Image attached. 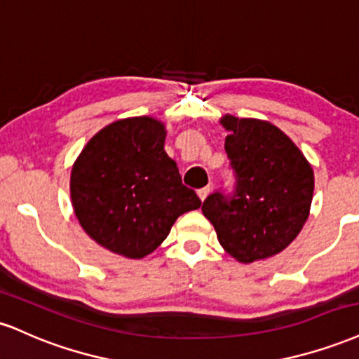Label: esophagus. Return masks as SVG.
<instances>
[{"label": "esophagus", "instance_id": "34e87169", "mask_svg": "<svg viewBox=\"0 0 359 359\" xmlns=\"http://www.w3.org/2000/svg\"><path fill=\"white\" fill-rule=\"evenodd\" d=\"M210 191H212V188H210V187H205V188L198 189V196H200V200H201V201H205L206 198H208Z\"/></svg>", "mask_w": 359, "mask_h": 359}]
</instances>
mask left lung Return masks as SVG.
<instances>
[{
	"instance_id": "left-lung-1",
	"label": "left lung",
	"mask_w": 359,
	"mask_h": 359,
	"mask_svg": "<svg viewBox=\"0 0 359 359\" xmlns=\"http://www.w3.org/2000/svg\"><path fill=\"white\" fill-rule=\"evenodd\" d=\"M225 151L237 189L213 193L201 212L223 250L242 264L271 259L287 248L309 217L314 171L287 134L269 121L225 116Z\"/></svg>"
}]
</instances>
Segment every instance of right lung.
<instances>
[{"label": "right lung", "mask_w": 359, "mask_h": 359, "mask_svg": "<svg viewBox=\"0 0 359 359\" xmlns=\"http://www.w3.org/2000/svg\"><path fill=\"white\" fill-rule=\"evenodd\" d=\"M164 139L166 126L154 117L119 119L100 129L72 166L75 217L112 254L144 259L180 215L201 206L164 151Z\"/></svg>", "instance_id": "right-lung-1"}]
</instances>
